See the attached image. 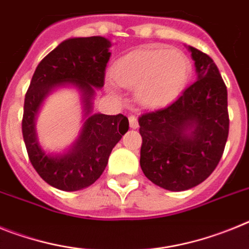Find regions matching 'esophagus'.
<instances>
[{"instance_id": "obj_1", "label": "esophagus", "mask_w": 249, "mask_h": 249, "mask_svg": "<svg viewBox=\"0 0 249 249\" xmlns=\"http://www.w3.org/2000/svg\"><path fill=\"white\" fill-rule=\"evenodd\" d=\"M128 121H129V127H131V128H133V129L138 128V121L135 116H129Z\"/></svg>"}]
</instances>
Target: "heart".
<instances>
[{
	"label": "heart",
	"instance_id": "1",
	"mask_svg": "<svg viewBox=\"0 0 249 249\" xmlns=\"http://www.w3.org/2000/svg\"><path fill=\"white\" fill-rule=\"evenodd\" d=\"M192 72L190 58L179 50L146 47L133 51L113 63L112 78L120 86L135 89L137 102L146 108L168 105L186 89ZM111 93H117L116 85L106 81Z\"/></svg>",
	"mask_w": 249,
	"mask_h": 249
}]
</instances>
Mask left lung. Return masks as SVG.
<instances>
[{
  "label": "left lung",
  "mask_w": 249,
  "mask_h": 249,
  "mask_svg": "<svg viewBox=\"0 0 249 249\" xmlns=\"http://www.w3.org/2000/svg\"><path fill=\"white\" fill-rule=\"evenodd\" d=\"M197 81L167 107L138 118L141 168L156 186L187 191L210 177L227 142V87L208 54L186 46Z\"/></svg>",
  "instance_id": "1"
}]
</instances>
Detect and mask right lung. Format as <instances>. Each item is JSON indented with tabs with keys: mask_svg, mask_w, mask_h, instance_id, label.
Segmentation results:
<instances>
[{
	"mask_svg": "<svg viewBox=\"0 0 249 249\" xmlns=\"http://www.w3.org/2000/svg\"><path fill=\"white\" fill-rule=\"evenodd\" d=\"M111 46V41L102 36L65 39L39 62L31 80L22 135L34 168L57 190L74 192L93 184L105 171L113 147L128 131V120L123 114L93 113L96 91L105 85ZM63 88L79 93L84 124L67 149L52 152L39 143L36 121L48 96Z\"/></svg>",
	"mask_w": 249,
	"mask_h": 249,
	"instance_id": "obj_1",
	"label": "right lung"
}]
</instances>
